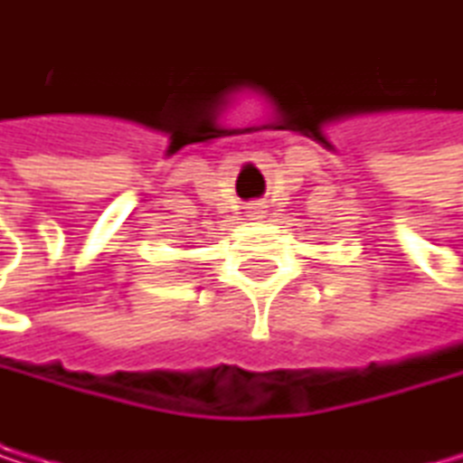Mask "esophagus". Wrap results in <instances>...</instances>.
Instances as JSON below:
<instances>
[{"instance_id": "1", "label": "esophagus", "mask_w": 463, "mask_h": 463, "mask_svg": "<svg viewBox=\"0 0 463 463\" xmlns=\"http://www.w3.org/2000/svg\"><path fill=\"white\" fill-rule=\"evenodd\" d=\"M249 217H263V205H260V203L249 205Z\"/></svg>"}]
</instances>
